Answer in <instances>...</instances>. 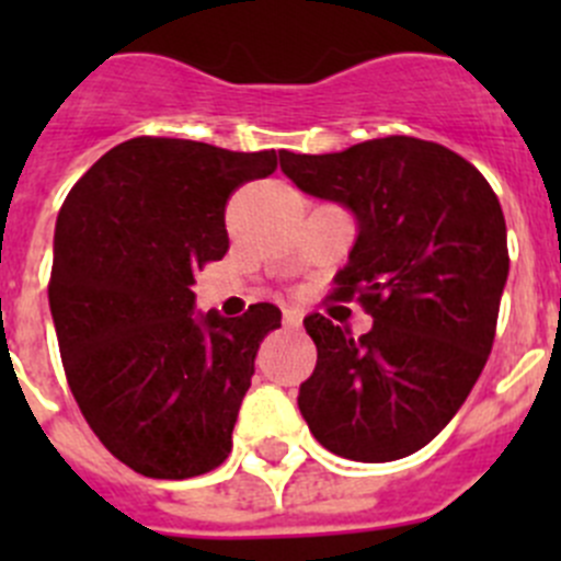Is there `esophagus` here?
Here are the masks:
<instances>
[{
  "mask_svg": "<svg viewBox=\"0 0 561 561\" xmlns=\"http://www.w3.org/2000/svg\"><path fill=\"white\" fill-rule=\"evenodd\" d=\"M282 322H285V328H298L301 325V309H285Z\"/></svg>",
  "mask_w": 561,
  "mask_h": 561,
  "instance_id": "34e87169",
  "label": "esophagus"
}]
</instances>
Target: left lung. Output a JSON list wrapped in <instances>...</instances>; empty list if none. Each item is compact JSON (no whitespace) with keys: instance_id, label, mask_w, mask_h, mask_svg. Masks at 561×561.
Masks as SVG:
<instances>
[{"instance_id":"left-lung-1","label":"left lung","mask_w":561,"mask_h":561,"mask_svg":"<svg viewBox=\"0 0 561 561\" xmlns=\"http://www.w3.org/2000/svg\"><path fill=\"white\" fill-rule=\"evenodd\" d=\"M282 173L355 219L336 296L375 317L355 339L304 317L317 366L298 410L317 443L353 461L404 458L461 410L494 344L507 230L489 181L432 140L390 135L333 154L279 151Z\"/></svg>"}]
</instances>
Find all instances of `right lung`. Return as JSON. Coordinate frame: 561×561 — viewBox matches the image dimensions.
<instances>
[{
    "mask_svg": "<svg viewBox=\"0 0 561 561\" xmlns=\"http://www.w3.org/2000/svg\"><path fill=\"white\" fill-rule=\"evenodd\" d=\"M274 171L276 151L133 138L61 206L48 304L67 382L100 443L146 478L211 472L233 448L254 355L282 312H195L192 285L228 252L230 192Z\"/></svg>",
    "mask_w": 561,
    "mask_h": 561,
    "instance_id": "1",
    "label": "right lung"
}]
</instances>
